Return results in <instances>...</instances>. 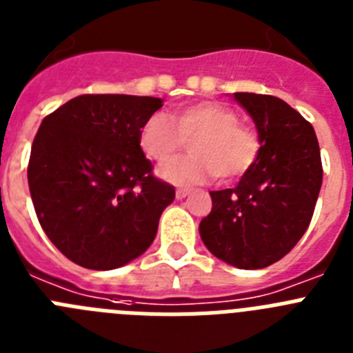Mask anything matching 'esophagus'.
<instances>
[{
  "mask_svg": "<svg viewBox=\"0 0 353 353\" xmlns=\"http://www.w3.org/2000/svg\"><path fill=\"white\" fill-rule=\"evenodd\" d=\"M189 194H191V191H189V189H176V199H183V198H187Z\"/></svg>",
  "mask_w": 353,
  "mask_h": 353,
  "instance_id": "1",
  "label": "esophagus"
}]
</instances>
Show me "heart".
Listing matches in <instances>:
<instances>
[{"label": "heart", "instance_id": "b5f03b06", "mask_svg": "<svg viewBox=\"0 0 353 353\" xmlns=\"http://www.w3.org/2000/svg\"><path fill=\"white\" fill-rule=\"evenodd\" d=\"M191 143L189 157L159 171L174 185H198L215 174L223 182L244 176L260 155V138L251 127L239 123V114L221 102H194L174 109L171 120L161 113L146 118L139 145L146 157L166 164Z\"/></svg>", "mask_w": 353, "mask_h": 353}]
</instances>
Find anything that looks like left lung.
<instances>
[{
  "label": "left lung",
  "mask_w": 353,
  "mask_h": 353,
  "mask_svg": "<svg viewBox=\"0 0 353 353\" xmlns=\"http://www.w3.org/2000/svg\"><path fill=\"white\" fill-rule=\"evenodd\" d=\"M252 118L260 155L239 185L210 191L212 212L199 235L215 258L239 269H265L288 254L313 217L322 159L310 121L272 95L233 93Z\"/></svg>",
  "instance_id": "8db88e82"
}]
</instances>
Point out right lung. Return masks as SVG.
Returning a JSON list of instances; mask_svg holds the SVG:
<instances>
[{"instance_id":"add662e5","label":"right lung","mask_w":353,"mask_h":353,"mask_svg":"<svg viewBox=\"0 0 353 353\" xmlns=\"http://www.w3.org/2000/svg\"><path fill=\"white\" fill-rule=\"evenodd\" d=\"M162 99L79 95L46 117L28 183L37 217L68 260L113 270L152 245L174 187L152 174L139 130Z\"/></svg>"}]
</instances>
